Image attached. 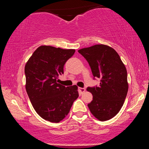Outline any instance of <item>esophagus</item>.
Instances as JSON below:
<instances>
[{
	"instance_id": "1",
	"label": "esophagus",
	"mask_w": 149,
	"mask_h": 149,
	"mask_svg": "<svg viewBox=\"0 0 149 149\" xmlns=\"http://www.w3.org/2000/svg\"><path fill=\"white\" fill-rule=\"evenodd\" d=\"M79 93L80 95H82V94H83L84 92H85V88H79Z\"/></svg>"
}]
</instances>
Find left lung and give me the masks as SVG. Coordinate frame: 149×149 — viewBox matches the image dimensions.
<instances>
[{
    "label": "left lung",
    "mask_w": 149,
    "mask_h": 149,
    "mask_svg": "<svg viewBox=\"0 0 149 149\" xmlns=\"http://www.w3.org/2000/svg\"><path fill=\"white\" fill-rule=\"evenodd\" d=\"M78 52L88 61L93 76L101 79L98 87L87 88L93 95L89 109L99 120L111 119L120 111L127 96L125 64L115 49L103 44L82 48Z\"/></svg>",
    "instance_id": "1"
}]
</instances>
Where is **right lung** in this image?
Here are the masks:
<instances>
[{
    "instance_id": "1",
    "label": "right lung",
    "mask_w": 149,
    "mask_h": 149,
    "mask_svg": "<svg viewBox=\"0 0 149 149\" xmlns=\"http://www.w3.org/2000/svg\"><path fill=\"white\" fill-rule=\"evenodd\" d=\"M74 52V49L41 45L25 65L26 90L32 106L49 122L62 120L79 96L76 85L65 87L57 82L58 76L64 73L65 63Z\"/></svg>"
}]
</instances>
